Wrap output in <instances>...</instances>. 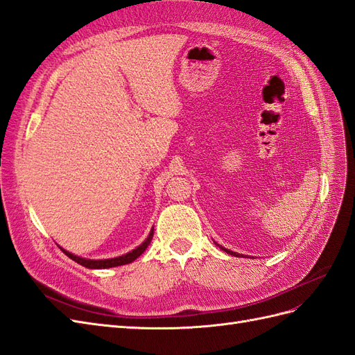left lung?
Segmentation results:
<instances>
[{
	"label": "left lung",
	"instance_id": "8db88e82",
	"mask_svg": "<svg viewBox=\"0 0 355 355\" xmlns=\"http://www.w3.org/2000/svg\"><path fill=\"white\" fill-rule=\"evenodd\" d=\"M221 250H225L226 252H229V254H230V256H236V257L239 256V254H238V252H234V251H230V250H226V248H223V247H221Z\"/></svg>",
	"mask_w": 355,
	"mask_h": 355
}]
</instances>
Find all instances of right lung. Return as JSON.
<instances>
[{
	"label": "right lung",
	"instance_id": "add662e5",
	"mask_svg": "<svg viewBox=\"0 0 355 355\" xmlns=\"http://www.w3.org/2000/svg\"><path fill=\"white\" fill-rule=\"evenodd\" d=\"M153 230L151 229L148 238L141 244L139 247H137L135 250H132L130 252H128V254L125 256H120V257H114V259H105V260H89V259H83V257H78V256H74L71 254V252L62 250L65 254L73 259L74 261H77L78 265H82L85 268H89V269H107V268H114V266H121V265H128V263H132L135 259H138L143 252L146 251V248L150 245L151 239H153Z\"/></svg>",
	"mask_w": 355,
	"mask_h": 355
}]
</instances>
